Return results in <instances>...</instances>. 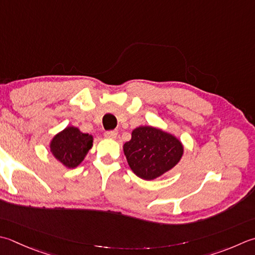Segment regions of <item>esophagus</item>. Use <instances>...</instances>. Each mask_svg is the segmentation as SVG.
I'll use <instances>...</instances> for the list:
<instances>
[{
  "label": "esophagus",
  "mask_w": 255,
  "mask_h": 255,
  "mask_svg": "<svg viewBox=\"0 0 255 255\" xmlns=\"http://www.w3.org/2000/svg\"><path fill=\"white\" fill-rule=\"evenodd\" d=\"M117 133H118L117 130H109L105 132V137L108 139H115L117 137Z\"/></svg>",
  "instance_id": "34e87169"
}]
</instances>
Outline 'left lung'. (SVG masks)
<instances>
[{"instance_id":"obj_1","label":"left lung","mask_w":255,"mask_h":255,"mask_svg":"<svg viewBox=\"0 0 255 255\" xmlns=\"http://www.w3.org/2000/svg\"><path fill=\"white\" fill-rule=\"evenodd\" d=\"M123 148L132 172L143 180H153L171 170L183 154L177 137L151 126L133 129L131 139Z\"/></svg>"}]
</instances>
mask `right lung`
<instances>
[{
    "label": "right lung",
    "instance_id": "add662e5",
    "mask_svg": "<svg viewBox=\"0 0 255 255\" xmlns=\"http://www.w3.org/2000/svg\"><path fill=\"white\" fill-rule=\"evenodd\" d=\"M92 134L84 133L77 127L68 126L55 134L49 143L53 156L66 168H76L93 147Z\"/></svg>",
    "mask_w": 255,
    "mask_h": 255
}]
</instances>
